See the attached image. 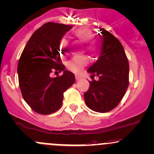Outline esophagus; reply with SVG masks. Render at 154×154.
Returning a JSON list of instances; mask_svg holds the SVG:
<instances>
[{
	"instance_id": "esophagus-1",
	"label": "esophagus",
	"mask_w": 154,
	"mask_h": 154,
	"mask_svg": "<svg viewBox=\"0 0 154 154\" xmlns=\"http://www.w3.org/2000/svg\"><path fill=\"white\" fill-rule=\"evenodd\" d=\"M81 78H82V77H81L80 76H79V75H75V79H76V80H77V81L80 80Z\"/></svg>"
}]
</instances>
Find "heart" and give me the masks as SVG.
<instances>
[{"instance_id":"obj_1","label":"heart","mask_w":154,"mask_h":154,"mask_svg":"<svg viewBox=\"0 0 154 154\" xmlns=\"http://www.w3.org/2000/svg\"><path fill=\"white\" fill-rule=\"evenodd\" d=\"M75 36L80 40L82 42L85 43V49L91 53L95 55L99 51V45L95 40L92 39L94 37L93 32L88 28H82L77 30L74 32ZM67 42L63 40L60 45V50L62 53L66 51ZM88 63V58L85 56L82 57H74L69 60L67 63L68 68L70 70L73 71L75 73H79L81 69L83 68Z\"/></svg>"}]
</instances>
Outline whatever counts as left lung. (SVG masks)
I'll return each mask as SVG.
<instances>
[{
	"label": "left lung",
	"instance_id": "left-lung-1",
	"mask_svg": "<svg viewBox=\"0 0 154 154\" xmlns=\"http://www.w3.org/2000/svg\"><path fill=\"white\" fill-rule=\"evenodd\" d=\"M102 48L99 59L88 69L99 80L89 82L84 94L86 105L98 112H107L117 107L129 86V66L119 40L104 28H99Z\"/></svg>",
	"mask_w": 154,
	"mask_h": 154
}]
</instances>
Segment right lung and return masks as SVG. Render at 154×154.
Returning a JSON list of instances; mask_svg holds the SVG:
<instances>
[{
    "mask_svg": "<svg viewBox=\"0 0 154 154\" xmlns=\"http://www.w3.org/2000/svg\"><path fill=\"white\" fill-rule=\"evenodd\" d=\"M72 26L45 23L33 33L20 56L17 73L22 95L33 111L42 115L61 107L63 93L74 83L72 72L65 70L60 56V41ZM55 70L61 76L51 78Z\"/></svg>",
    "mask_w": 154,
    "mask_h": 154,
    "instance_id": "obj_1",
    "label": "right lung"
}]
</instances>
